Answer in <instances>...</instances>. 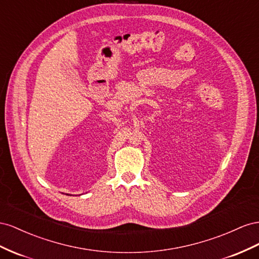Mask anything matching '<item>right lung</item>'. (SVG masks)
Instances as JSON below:
<instances>
[{
    "instance_id": "obj_1",
    "label": "right lung",
    "mask_w": 259,
    "mask_h": 259,
    "mask_svg": "<svg viewBox=\"0 0 259 259\" xmlns=\"http://www.w3.org/2000/svg\"><path fill=\"white\" fill-rule=\"evenodd\" d=\"M67 195H69V194H67Z\"/></svg>"
}]
</instances>
